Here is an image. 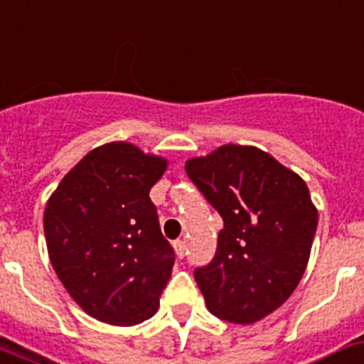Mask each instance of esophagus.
I'll return each instance as SVG.
<instances>
[{"mask_svg": "<svg viewBox=\"0 0 364 364\" xmlns=\"http://www.w3.org/2000/svg\"><path fill=\"white\" fill-rule=\"evenodd\" d=\"M173 250H176L177 257L183 259L185 257V253H187V242H185V240H176V242H173Z\"/></svg>", "mask_w": 364, "mask_h": 364, "instance_id": "34e87169", "label": "esophagus"}]
</instances>
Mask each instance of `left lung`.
Instances as JSON below:
<instances>
[{
    "label": "left lung",
    "instance_id": "obj_1",
    "mask_svg": "<svg viewBox=\"0 0 364 364\" xmlns=\"http://www.w3.org/2000/svg\"><path fill=\"white\" fill-rule=\"evenodd\" d=\"M185 170L224 218L215 259L194 272L207 309L225 322H259L289 300L307 268L318 225L309 188L255 146H220Z\"/></svg>",
    "mask_w": 364,
    "mask_h": 364
}]
</instances>
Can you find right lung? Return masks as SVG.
Returning <instances> with one entry per match:
<instances>
[{
  "label": "right lung",
  "mask_w": 364,
  "mask_h": 364,
  "mask_svg": "<svg viewBox=\"0 0 364 364\" xmlns=\"http://www.w3.org/2000/svg\"><path fill=\"white\" fill-rule=\"evenodd\" d=\"M166 168L164 157L109 142L88 151L46 203L51 267L96 320L135 326L157 313L176 257L149 191Z\"/></svg>",
  "instance_id": "add662e5"
}]
</instances>
